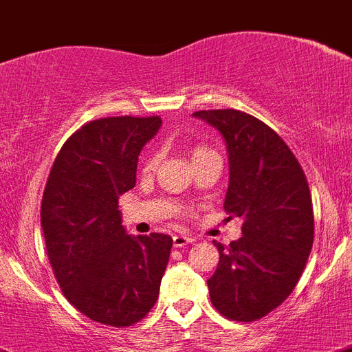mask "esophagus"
Wrapping results in <instances>:
<instances>
[{
  "label": "esophagus",
  "mask_w": 352,
  "mask_h": 352,
  "mask_svg": "<svg viewBox=\"0 0 352 352\" xmlns=\"http://www.w3.org/2000/svg\"><path fill=\"white\" fill-rule=\"evenodd\" d=\"M195 241V238L189 234H184V232H177V234H173V246H177V248H182V246L189 245V243Z\"/></svg>",
  "instance_id": "34e87169"
}]
</instances>
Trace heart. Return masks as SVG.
<instances>
[{"label":"heart","instance_id":"1","mask_svg":"<svg viewBox=\"0 0 352 352\" xmlns=\"http://www.w3.org/2000/svg\"><path fill=\"white\" fill-rule=\"evenodd\" d=\"M210 154H215V153H212V151L206 149V147H203V146H192L191 151H189V156H191L192 163L198 160H201V157L210 156ZM156 163H157V154L151 153L149 156L146 157V161H144V170H146V172H153L154 166H156Z\"/></svg>","mask_w":352,"mask_h":352}]
</instances>
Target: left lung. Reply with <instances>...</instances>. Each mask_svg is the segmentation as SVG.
<instances>
[{
  "label": "left lung",
  "instance_id": "left-lung-1",
  "mask_svg": "<svg viewBox=\"0 0 352 352\" xmlns=\"http://www.w3.org/2000/svg\"><path fill=\"white\" fill-rule=\"evenodd\" d=\"M222 135L229 156L224 210L243 221L229 248L213 241L219 265L208 283L222 316L261 320L297 285L313 248L314 215L304 172L274 130L236 109L192 114Z\"/></svg>",
  "mask_w": 352,
  "mask_h": 352
}]
</instances>
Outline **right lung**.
<instances>
[{
  "instance_id": "obj_1",
  "label": "right lung",
  "mask_w": 352,
  "mask_h": 352,
  "mask_svg": "<svg viewBox=\"0 0 352 352\" xmlns=\"http://www.w3.org/2000/svg\"><path fill=\"white\" fill-rule=\"evenodd\" d=\"M160 126V116L90 121L65 140L43 192V234L65 298L111 327H130L153 309L170 258L168 234H128L118 210Z\"/></svg>"
}]
</instances>
